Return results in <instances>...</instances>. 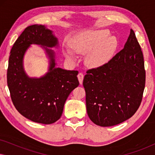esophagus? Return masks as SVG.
Masks as SVG:
<instances>
[{"label": "esophagus", "mask_w": 155, "mask_h": 155, "mask_svg": "<svg viewBox=\"0 0 155 155\" xmlns=\"http://www.w3.org/2000/svg\"><path fill=\"white\" fill-rule=\"evenodd\" d=\"M78 80H79L80 84H82V82H83V78H84V75L82 73H80L78 75Z\"/></svg>", "instance_id": "esophagus-1"}]
</instances>
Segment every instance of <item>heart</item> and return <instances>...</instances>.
<instances>
[{
  "instance_id": "b5f03b06",
  "label": "heart",
  "mask_w": 155,
  "mask_h": 155,
  "mask_svg": "<svg viewBox=\"0 0 155 155\" xmlns=\"http://www.w3.org/2000/svg\"><path fill=\"white\" fill-rule=\"evenodd\" d=\"M70 46L76 54L87 52L84 57L85 64L90 68H98L111 58L116 49L117 41L113 36H109L107 31L91 30L74 37L70 41ZM64 55L68 60L75 59L71 50H65Z\"/></svg>"
}]
</instances>
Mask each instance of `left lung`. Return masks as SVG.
<instances>
[{"label":"left lung","instance_id":"left-lung-1","mask_svg":"<svg viewBox=\"0 0 155 155\" xmlns=\"http://www.w3.org/2000/svg\"><path fill=\"white\" fill-rule=\"evenodd\" d=\"M145 85L143 52L130 29L120 52L106 64L87 71L83 86L89 118L102 127L128 120L140 105Z\"/></svg>","mask_w":155,"mask_h":155}]
</instances>
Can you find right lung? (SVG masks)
Returning a JSON list of instances; mask_svg holds the SVG:
<instances>
[{
    "mask_svg": "<svg viewBox=\"0 0 155 155\" xmlns=\"http://www.w3.org/2000/svg\"><path fill=\"white\" fill-rule=\"evenodd\" d=\"M31 44L41 45L49 58L48 72L40 78L29 77L24 68V54ZM58 46V39L51 30L34 25L22 31L10 51L7 82L12 101L19 113L33 122L57 121L69 94L79 85L78 71L56 67V55L50 48Z\"/></svg>",
    "mask_w": 155,
    "mask_h": 155,
    "instance_id": "obj_1",
    "label": "right lung"
}]
</instances>
